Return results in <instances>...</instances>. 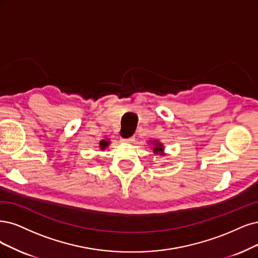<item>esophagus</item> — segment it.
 <instances>
[{"label": "esophagus", "mask_w": 258, "mask_h": 258, "mask_svg": "<svg viewBox=\"0 0 258 258\" xmlns=\"http://www.w3.org/2000/svg\"><path fill=\"white\" fill-rule=\"evenodd\" d=\"M135 140V138L134 137H128V138H122V141L123 142H133V141H134Z\"/></svg>", "instance_id": "esophagus-1"}]
</instances>
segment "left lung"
<instances>
[{
    "label": "left lung",
    "mask_w": 258,
    "mask_h": 258,
    "mask_svg": "<svg viewBox=\"0 0 258 258\" xmlns=\"http://www.w3.org/2000/svg\"><path fill=\"white\" fill-rule=\"evenodd\" d=\"M153 144H154V148H153L154 153H155V154L163 155V151H164L163 145H160L158 141H153Z\"/></svg>",
    "instance_id": "1"
}]
</instances>
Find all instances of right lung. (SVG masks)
I'll return each instance as SVG.
<instances>
[{
  "instance_id": "right-lung-1",
  "label": "right lung",
  "mask_w": 258,
  "mask_h": 258,
  "mask_svg": "<svg viewBox=\"0 0 258 258\" xmlns=\"http://www.w3.org/2000/svg\"><path fill=\"white\" fill-rule=\"evenodd\" d=\"M109 144L108 141H105V140H101V142H100V147L102 148V149H105L107 147V145Z\"/></svg>"
}]
</instances>
